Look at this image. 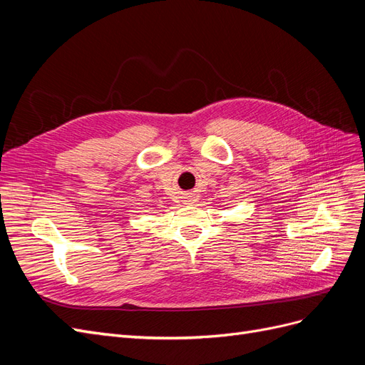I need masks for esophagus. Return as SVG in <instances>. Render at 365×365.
Segmentation results:
<instances>
[{"mask_svg": "<svg viewBox=\"0 0 365 365\" xmlns=\"http://www.w3.org/2000/svg\"><path fill=\"white\" fill-rule=\"evenodd\" d=\"M195 200H197V195H195L194 192H190V194H187V195H186V202H190V203H192V202H195Z\"/></svg>", "mask_w": 365, "mask_h": 365, "instance_id": "obj_1", "label": "esophagus"}]
</instances>
